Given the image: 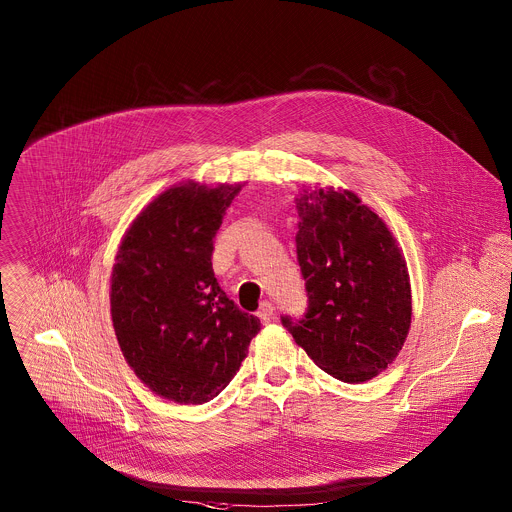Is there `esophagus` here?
Masks as SVG:
<instances>
[{
	"label": "esophagus",
	"mask_w": 512,
	"mask_h": 512,
	"mask_svg": "<svg viewBox=\"0 0 512 512\" xmlns=\"http://www.w3.org/2000/svg\"><path fill=\"white\" fill-rule=\"evenodd\" d=\"M273 310H275V307H273L269 301H265V303L261 305L259 312H257V316L261 318V322H263V324H269V322H271V318H273Z\"/></svg>",
	"instance_id": "34e87169"
}]
</instances>
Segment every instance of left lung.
<instances>
[{
  "instance_id": "8db88e82",
  "label": "left lung",
  "mask_w": 512,
  "mask_h": 512,
  "mask_svg": "<svg viewBox=\"0 0 512 512\" xmlns=\"http://www.w3.org/2000/svg\"><path fill=\"white\" fill-rule=\"evenodd\" d=\"M297 257L305 277L303 320L283 316L310 360L346 384L384 372L411 326V285L404 251L386 221L350 190L305 188Z\"/></svg>"
}]
</instances>
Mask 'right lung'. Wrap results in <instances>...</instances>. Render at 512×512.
Returning a JSON list of instances; mask_svg holds the SVG:
<instances>
[{
    "label": "right lung",
    "mask_w": 512,
    "mask_h": 512,
    "mask_svg": "<svg viewBox=\"0 0 512 512\" xmlns=\"http://www.w3.org/2000/svg\"><path fill=\"white\" fill-rule=\"evenodd\" d=\"M245 184L180 182L126 229L110 275V316L126 364L156 396L205 404L233 380L261 330L221 291L213 239Z\"/></svg>",
    "instance_id": "obj_1"
}]
</instances>
